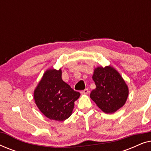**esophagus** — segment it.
Returning <instances> with one entry per match:
<instances>
[{
  "label": "esophagus",
  "mask_w": 151,
  "mask_h": 151,
  "mask_svg": "<svg viewBox=\"0 0 151 151\" xmlns=\"http://www.w3.org/2000/svg\"><path fill=\"white\" fill-rule=\"evenodd\" d=\"M88 88H85V89L82 91L81 92H80V93H81L82 95H86V94H88Z\"/></svg>",
  "instance_id": "obj_1"
}]
</instances>
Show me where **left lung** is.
<instances>
[{"instance_id": "obj_1", "label": "left lung", "mask_w": 151, "mask_h": 151, "mask_svg": "<svg viewBox=\"0 0 151 151\" xmlns=\"http://www.w3.org/2000/svg\"><path fill=\"white\" fill-rule=\"evenodd\" d=\"M96 87L90 98L105 113H113L125 104L129 87L118 71L112 66L96 67L92 76Z\"/></svg>"}]
</instances>
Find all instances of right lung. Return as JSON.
<instances>
[{"instance_id": "1", "label": "right lung", "mask_w": 151, "mask_h": 151, "mask_svg": "<svg viewBox=\"0 0 151 151\" xmlns=\"http://www.w3.org/2000/svg\"><path fill=\"white\" fill-rule=\"evenodd\" d=\"M80 96L62 79V70L50 68L43 74L34 92L37 107L47 118L64 121L71 116Z\"/></svg>"}]
</instances>
